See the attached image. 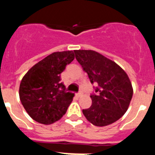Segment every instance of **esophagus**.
Listing matches in <instances>:
<instances>
[{
  "label": "esophagus",
  "instance_id": "1",
  "mask_svg": "<svg viewBox=\"0 0 155 155\" xmlns=\"http://www.w3.org/2000/svg\"><path fill=\"white\" fill-rule=\"evenodd\" d=\"M82 94H83V93H82L81 91H79V92L76 93V96L77 97H81L82 95Z\"/></svg>",
  "mask_w": 155,
  "mask_h": 155
}]
</instances>
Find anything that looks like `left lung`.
Instances as JSON below:
<instances>
[{
	"label": "left lung",
	"mask_w": 155,
	"mask_h": 155,
	"mask_svg": "<svg viewBox=\"0 0 155 155\" xmlns=\"http://www.w3.org/2000/svg\"><path fill=\"white\" fill-rule=\"evenodd\" d=\"M75 58L95 84L91 94L92 104L83 114L94 126L104 127L120 119L133 96L131 82L115 62L93 50H74Z\"/></svg>",
	"instance_id": "8db88e82"
}]
</instances>
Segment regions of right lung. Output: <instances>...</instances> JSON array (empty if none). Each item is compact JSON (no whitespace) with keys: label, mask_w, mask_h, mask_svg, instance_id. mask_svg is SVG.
Instances as JSON below:
<instances>
[{"label":"right lung","mask_w":155,"mask_h":155,"mask_svg":"<svg viewBox=\"0 0 155 155\" xmlns=\"http://www.w3.org/2000/svg\"><path fill=\"white\" fill-rule=\"evenodd\" d=\"M74 59L73 51L55 52L37 63L23 77L20 100L35 121L51 124L61 119L73 100L61 82V74Z\"/></svg>","instance_id":"right-lung-1"}]
</instances>
